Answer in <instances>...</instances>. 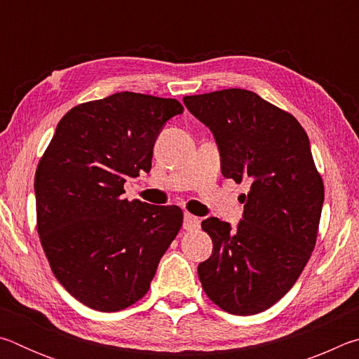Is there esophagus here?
<instances>
[{
    "label": "esophagus",
    "mask_w": 359,
    "mask_h": 359,
    "mask_svg": "<svg viewBox=\"0 0 359 359\" xmlns=\"http://www.w3.org/2000/svg\"><path fill=\"white\" fill-rule=\"evenodd\" d=\"M198 226H199V218L198 217H194L191 214L184 215V229L191 231V229H196Z\"/></svg>",
    "instance_id": "1"
}]
</instances>
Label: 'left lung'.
Instances as JSON below:
<instances>
[{"instance_id": "1", "label": "left lung", "mask_w": 359, "mask_h": 359, "mask_svg": "<svg viewBox=\"0 0 359 359\" xmlns=\"http://www.w3.org/2000/svg\"><path fill=\"white\" fill-rule=\"evenodd\" d=\"M214 135L223 177L250 184L238 226L209 217L212 255L203 288L224 312L255 315L288 293L317 242L325 187L311 142L293 115L242 88L185 96Z\"/></svg>"}]
</instances>
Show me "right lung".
<instances>
[{
  "label": "right lung",
  "mask_w": 359,
  "mask_h": 359,
  "mask_svg": "<svg viewBox=\"0 0 359 359\" xmlns=\"http://www.w3.org/2000/svg\"><path fill=\"white\" fill-rule=\"evenodd\" d=\"M182 112L177 100L121 92L57 125L34 175L38 233L57 280L83 306L118 312L141 299L177 236V205L121 194L126 179L150 171L158 135Z\"/></svg>",
  "instance_id": "add662e5"
}]
</instances>
